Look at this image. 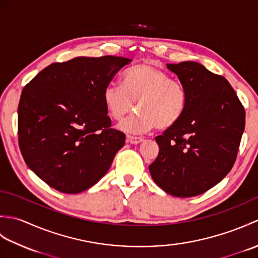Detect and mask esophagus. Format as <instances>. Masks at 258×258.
I'll return each instance as SVG.
<instances>
[{
  "instance_id": "1",
  "label": "esophagus",
  "mask_w": 258,
  "mask_h": 258,
  "mask_svg": "<svg viewBox=\"0 0 258 258\" xmlns=\"http://www.w3.org/2000/svg\"><path fill=\"white\" fill-rule=\"evenodd\" d=\"M144 140L142 138H135V136H131V135H127L126 136V142L130 144H140L143 142Z\"/></svg>"
}]
</instances>
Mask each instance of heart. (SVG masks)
Segmentation results:
<instances>
[{
	"label": "heart",
	"mask_w": 258,
	"mask_h": 258,
	"mask_svg": "<svg viewBox=\"0 0 258 258\" xmlns=\"http://www.w3.org/2000/svg\"><path fill=\"white\" fill-rule=\"evenodd\" d=\"M103 102L108 116L116 122L128 116L135 103L138 113L122 127L131 133H146L155 126L166 130L176 124L187 106V92L179 80L145 62L124 74L122 86L107 85Z\"/></svg>",
	"instance_id": "heart-1"
}]
</instances>
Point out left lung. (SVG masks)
Here are the masks:
<instances>
[{
	"instance_id": "1",
	"label": "left lung",
	"mask_w": 258,
	"mask_h": 258,
	"mask_svg": "<svg viewBox=\"0 0 258 258\" xmlns=\"http://www.w3.org/2000/svg\"><path fill=\"white\" fill-rule=\"evenodd\" d=\"M187 92L178 122L156 136L160 147L150 165L154 182L176 197L197 196L231 171L245 128V109L228 81L202 64H167Z\"/></svg>"
}]
</instances>
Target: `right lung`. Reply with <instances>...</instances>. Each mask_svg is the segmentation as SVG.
Masks as SVG:
<instances>
[{
  "label": "right lung",
  "mask_w": 258,
  "mask_h": 258,
  "mask_svg": "<svg viewBox=\"0 0 258 258\" xmlns=\"http://www.w3.org/2000/svg\"><path fill=\"white\" fill-rule=\"evenodd\" d=\"M130 62L106 55L53 63L22 91L20 150L26 165L51 187L81 193L111 167L125 134L111 128L103 92Z\"/></svg>",
  "instance_id": "obj_1"
}]
</instances>
